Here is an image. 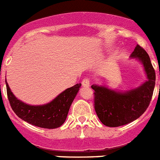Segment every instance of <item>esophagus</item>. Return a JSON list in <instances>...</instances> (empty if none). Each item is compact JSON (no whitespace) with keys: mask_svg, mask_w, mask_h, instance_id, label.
<instances>
[{"mask_svg":"<svg viewBox=\"0 0 160 160\" xmlns=\"http://www.w3.org/2000/svg\"><path fill=\"white\" fill-rule=\"evenodd\" d=\"M90 82H89V79L88 77H85L82 80V85L84 87H89Z\"/></svg>","mask_w":160,"mask_h":160,"instance_id":"1","label":"esophagus"}]
</instances>
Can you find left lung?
Segmentation results:
<instances>
[{
  "label": "left lung",
  "instance_id": "left-lung-1",
  "mask_svg": "<svg viewBox=\"0 0 160 160\" xmlns=\"http://www.w3.org/2000/svg\"><path fill=\"white\" fill-rule=\"evenodd\" d=\"M131 57L138 58L143 64L148 80L141 86L126 93H118L105 87L92 85L93 105L97 116L103 125L117 127L137 119L147 109L151 101L155 71L146 51L137 45Z\"/></svg>",
  "mask_w": 160,
  "mask_h": 160
}]
</instances>
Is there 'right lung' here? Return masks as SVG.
I'll return each instance as SVG.
<instances>
[{
  "label": "right lung",
  "mask_w": 160,
  "mask_h": 160,
  "mask_svg": "<svg viewBox=\"0 0 160 160\" xmlns=\"http://www.w3.org/2000/svg\"><path fill=\"white\" fill-rule=\"evenodd\" d=\"M81 84L66 89L48 104L31 106L17 99L6 83V91L12 110L22 120L36 127L54 129L65 122L69 109L76 98Z\"/></svg>",
  "instance_id": "1"
}]
</instances>
